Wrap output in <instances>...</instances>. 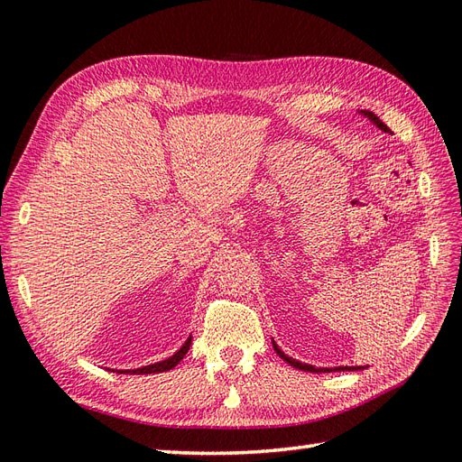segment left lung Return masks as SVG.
Wrapping results in <instances>:
<instances>
[{
    "label": "left lung",
    "mask_w": 462,
    "mask_h": 462,
    "mask_svg": "<svg viewBox=\"0 0 462 462\" xmlns=\"http://www.w3.org/2000/svg\"><path fill=\"white\" fill-rule=\"evenodd\" d=\"M361 115H365L366 118H369V121H371L374 126L381 128L383 133H390V134H393V130H390L374 113H371V111H361ZM273 347H275L277 355H279V357H281L282 361H287L291 366H294V369H300V371H309V373H329V371H359V369H363V366H336V369H324V366L306 365V363H300V361H297V359L289 357V355H285V353H282V351L279 349V346L275 344V341H273Z\"/></svg>",
    "instance_id": "1"
}]
</instances>
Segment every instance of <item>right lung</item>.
<instances>
[{"mask_svg": "<svg viewBox=\"0 0 462 462\" xmlns=\"http://www.w3.org/2000/svg\"><path fill=\"white\" fill-rule=\"evenodd\" d=\"M189 347H191V336L187 337V341L181 346V349L177 351V353H173L171 357H168V359H163V361H160V363H153V365L140 366V369H126V371H116V373H121V374H152V373L170 371V369H173V366L185 357Z\"/></svg>", "mask_w": 462, "mask_h": 462, "instance_id": "add662e5", "label": "right lung"}]
</instances>
